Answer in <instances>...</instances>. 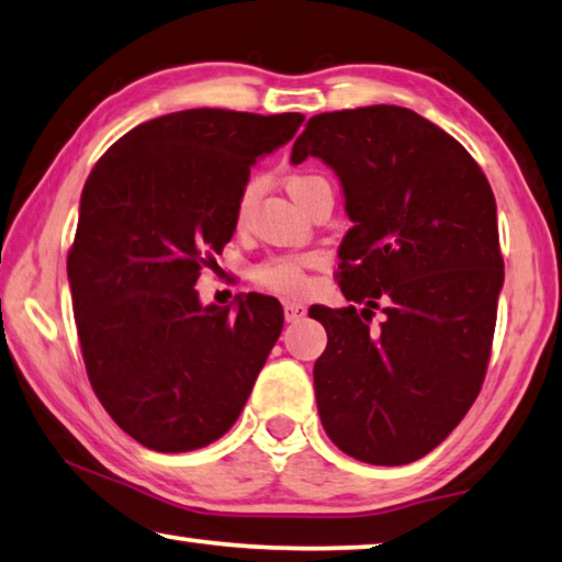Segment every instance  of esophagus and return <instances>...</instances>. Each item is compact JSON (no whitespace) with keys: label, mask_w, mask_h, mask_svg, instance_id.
<instances>
[{"label":"esophagus","mask_w":562,"mask_h":562,"mask_svg":"<svg viewBox=\"0 0 562 562\" xmlns=\"http://www.w3.org/2000/svg\"><path fill=\"white\" fill-rule=\"evenodd\" d=\"M304 314L306 308L304 304H299V301H286V304H283V316H286V322H299Z\"/></svg>","instance_id":"34e87169"}]
</instances>
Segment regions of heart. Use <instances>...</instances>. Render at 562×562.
<instances>
[{
  "mask_svg": "<svg viewBox=\"0 0 562 562\" xmlns=\"http://www.w3.org/2000/svg\"><path fill=\"white\" fill-rule=\"evenodd\" d=\"M286 192L291 194V200L296 205L306 207L308 200L314 198L319 190H327V180L319 175L312 172H296L286 177ZM256 198V184H248L246 190L240 192L238 205H235V223L246 225L250 205H254ZM324 263V258L319 254H291V256H273L268 261L258 263L254 268V281L261 289L273 291V294H283V296H296L306 289V273L312 268H319Z\"/></svg>",
  "mask_w": 562,
  "mask_h": 562,
  "instance_id": "heart-1",
  "label": "heart"
}]
</instances>
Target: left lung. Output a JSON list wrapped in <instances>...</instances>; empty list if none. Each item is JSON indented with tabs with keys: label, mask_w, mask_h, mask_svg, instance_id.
Masks as SVG:
<instances>
[{
	"label": "left lung",
	"mask_w": 562,
	"mask_h": 562,
	"mask_svg": "<svg viewBox=\"0 0 562 562\" xmlns=\"http://www.w3.org/2000/svg\"><path fill=\"white\" fill-rule=\"evenodd\" d=\"M306 157L335 169L355 223L337 271L352 304L308 308L327 329L316 408L347 457L403 467L434 451L482 390L504 281L497 202L474 157L401 105L312 116L291 161Z\"/></svg>",
	"instance_id": "1"
}]
</instances>
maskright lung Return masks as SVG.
<instances>
[{"label": "right lung", "mask_w": 562, "mask_h": 562, "mask_svg": "<svg viewBox=\"0 0 562 562\" xmlns=\"http://www.w3.org/2000/svg\"><path fill=\"white\" fill-rule=\"evenodd\" d=\"M301 113L190 109L139 124L95 161L68 254L72 314L91 387L151 451L213 443L238 420L283 329L273 296L200 306L194 283L235 233L261 154Z\"/></svg>", "instance_id": "right-lung-1"}]
</instances>
